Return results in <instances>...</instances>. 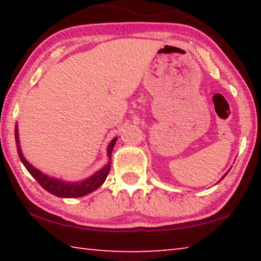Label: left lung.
<instances>
[{
  "instance_id": "1",
  "label": "left lung",
  "mask_w": 261,
  "mask_h": 261,
  "mask_svg": "<svg viewBox=\"0 0 261 261\" xmlns=\"http://www.w3.org/2000/svg\"><path fill=\"white\" fill-rule=\"evenodd\" d=\"M228 171H229V170H228ZM228 171H227V173H226V174H224V175H223V177H222V178H221V179H220V180H222V179H223V178H224V177H226V175H227V174H228ZM220 180H219V182H220Z\"/></svg>"
}]
</instances>
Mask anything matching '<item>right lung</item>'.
Instances as JSON below:
<instances>
[{"label": "right lung", "mask_w": 261, "mask_h": 261, "mask_svg": "<svg viewBox=\"0 0 261 261\" xmlns=\"http://www.w3.org/2000/svg\"><path fill=\"white\" fill-rule=\"evenodd\" d=\"M15 139L17 145V152L20 161L23 162L26 169L29 173L37 179V182L41 185V187L51 194H54L56 197L61 198H79L86 194L95 191L96 189H99L101 185L105 183L106 178L109 174L110 170V160H112V152L116 143L117 138H115L110 141L108 147H107V155L109 158V161L107 165L101 168L100 170L96 171L90 177H87L83 180H78V182H65V180L61 178H55L53 176L43 174L38 168L31 165V163L26 160L23 152H21L20 144H19V134H18V124L15 126Z\"/></svg>", "instance_id": "obj_1"}]
</instances>
